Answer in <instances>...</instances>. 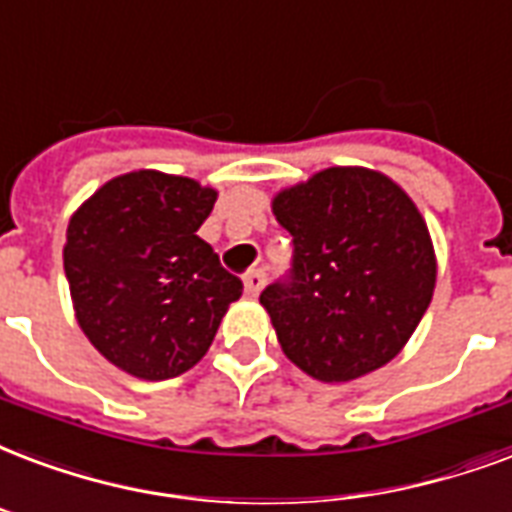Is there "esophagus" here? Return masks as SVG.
Instances as JSON below:
<instances>
[{
    "mask_svg": "<svg viewBox=\"0 0 512 512\" xmlns=\"http://www.w3.org/2000/svg\"><path fill=\"white\" fill-rule=\"evenodd\" d=\"M265 287V273L263 271H249L247 276H244V290H247V295H260V290Z\"/></svg>",
    "mask_w": 512,
    "mask_h": 512,
    "instance_id": "1",
    "label": "esophagus"
}]
</instances>
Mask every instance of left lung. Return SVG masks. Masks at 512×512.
I'll use <instances>...</instances> for the list:
<instances>
[{"label":"left lung","mask_w":512,"mask_h":512,"mask_svg":"<svg viewBox=\"0 0 512 512\" xmlns=\"http://www.w3.org/2000/svg\"><path fill=\"white\" fill-rule=\"evenodd\" d=\"M292 268L268 284L284 354L319 381H351L400 354L435 290L419 209L378 171L325 169L273 198Z\"/></svg>","instance_id":"1"}]
</instances>
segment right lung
Listing matches in <instances>:
<instances>
[{"mask_svg": "<svg viewBox=\"0 0 512 512\" xmlns=\"http://www.w3.org/2000/svg\"><path fill=\"white\" fill-rule=\"evenodd\" d=\"M214 201L195 179L131 171L69 220L64 271L77 322L131 376L163 381L193 368L241 298L239 276L195 236Z\"/></svg>", "mask_w": 512, "mask_h": 512, "instance_id": "1", "label": "right lung"}]
</instances>
